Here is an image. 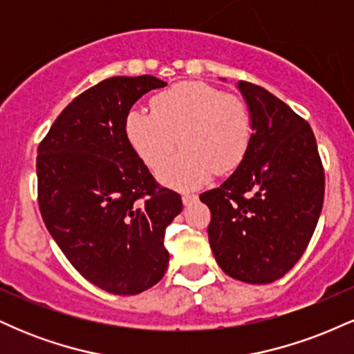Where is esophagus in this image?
<instances>
[{"label": "esophagus", "mask_w": 354, "mask_h": 354, "mask_svg": "<svg viewBox=\"0 0 354 354\" xmlns=\"http://www.w3.org/2000/svg\"><path fill=\"white\" fill-rule=\"evenodd\" d=\"M181 200H183V205H185V206H189V205H193V203L198 200V196H196V194L185 193V194H183V196H181Z\"/></svg>", "instance_id": "34e87169"}]
</instances>
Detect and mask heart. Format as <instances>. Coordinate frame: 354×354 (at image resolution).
<instances>
[{"label":"heart","mask_w":354,"mask_h":354,"mask_svg":"<svg viewBox=\"0 0 354 354\" xmlns=\"http://www.w3.org/2000/svg\"><path fill=\"white\" fill-rule=\"evenodd\" d=\"M124 128L138 156L153 171L168 163L180 141L183 151L160 180L181 189L205 185L214 171H233L251 143L245 101L200 81H183L156 95L151 111L131 109Z\"/></svg>","instance_id":"1"}]
</instances>
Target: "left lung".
<instances>
[{"instance_id": "left-lung-1", "label": "left lung", "mask_w": 354, "mask_h": 354, "mask_svg": "<svg viewBox=\"0 0 354 354\" xmlns=\"http://www.w3.org/2000/svg\"><path fill=\"white\" fill-rule=\"evenodd\" d=\"M251 143L233 174L205 191L209 246L231 278L266 284L301 258L323 209L324 171L311 126L265 88L238 81Z\"/></svg>"}]
</instances>
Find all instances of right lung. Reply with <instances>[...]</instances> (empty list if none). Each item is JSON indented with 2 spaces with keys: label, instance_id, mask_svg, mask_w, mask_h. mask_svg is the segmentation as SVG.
Instances as JSON below:
<instances>
[{
  "label": "right lung",
  "instance_id": "obj_1",
  "mask_svg": "<svg viewBox=\"0 0 354 354\" xmlns=\"http://www.w3.org/2000/svg\"><path fill=\"white\" fill-rule=\"evenodd\" d=\"M166 86L154 76H115L61 111L36 158L39 211L81 276L113 295H138L163 278L165 230L180 194L158 188L126 136L141 96Z\"/></svg>",
  "mask_w": 354,
  "mask_h": 354
}]
</instances>
